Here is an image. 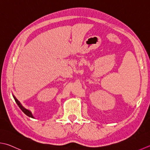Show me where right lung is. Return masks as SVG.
I'll list each match as a JSON object with an SVG mask.
<instances>
[{"label":"right lung","mask_w":150,"mask_h":150,"mask_svg":"<svg viewBox=\"0 0 150 150\" xmlns=\"http://www.w3.org/2000/svg\"><path fill=\"white\" fill-rule=\"evenodd\" d=\"M13 98H14V99H15V101H16V103L17 104V105H18L19 107L21 108V110L23 111V112L26 114V116L30 117V118H34V117L33 116V115H32L31 111L28 110V109H26V108H25L24 107H23V105H21V103L18 101V99H17L13 95Z\"/></svg>","instance_id":"1"}]
</instances>
